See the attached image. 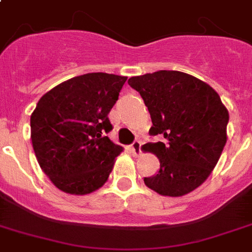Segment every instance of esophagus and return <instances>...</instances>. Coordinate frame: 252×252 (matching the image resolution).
<instances>
[{
  "label": "esophagus",
  "mask_w": 252,
  "mask_h": 252,
  "mask_svg": "<svg viewBox=\"0 0 252 252\" xmlns=\"http://www.w3.org/2000/svg\"><path fill=\"white\" fill-rule=\"evenodd\" d=\"M131 151L135 156H140L141 153V143L139 140H135L132 144H131Z\"/></svg>",
  "instance_id": "1"
}]
</instances>
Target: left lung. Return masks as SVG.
I'll return each instance as SVG.
<instances>
[{
    "mask_svg": "<svg viewBox=\"0 0 252 252\" xmlns=\"http://www.w3.org/2000/svg\"><path fill=\"white\" fill-rule=\"evenodd\" d=\"M151 113V135L167 143H148L159 171L144 178L161 196L182 197L209 178L226 143L229 113L219 94L203 81L179 70H158L128 78Z\"/></svg>",
    "mask_w": 252,
    "mask_h": 252,
    "instance_id": "8db88e82",
    "label": "left lung"
}]
</instances>
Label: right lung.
<instances>
[{"label":"right lung","mask_w":252,"mask_h":252,"mask_svg":"<svg viewBox=\"0 0 252 252\" xmlns=\"http://www.w3.org/2000/svg\"><path fill=\"white\" fill-rule=\"evenodd\" d=\"M127 77L87 73L47 91L31 116V139L42 171L60 190L84 196L101 188L124 148L104 134Z\"/></svg>","instance_id":"add662e5"}]
</instances>
